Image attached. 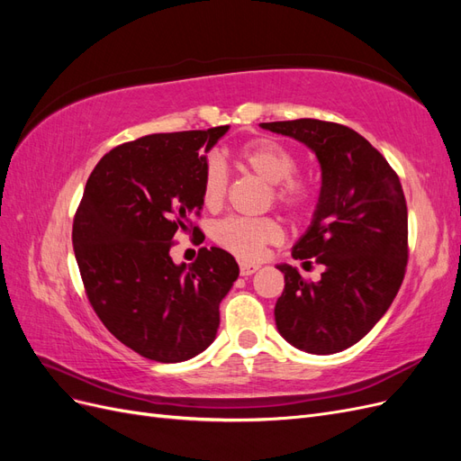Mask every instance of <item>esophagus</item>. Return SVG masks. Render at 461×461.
<instances>
[{"label":"esophagus","instance_id":"esophagus-1","mask_svg":"<svg viewBox=\"0 0 461 461\" xmlns=\"http://www.w3.org/2000/svg\"><path fill=\"white\" fill-rule=\"evenodd\" d=\"M261 267L259 263H249V261H240V275L242 276H249L254 275L258 269Z\"/></svg>","mask_w":461,"mask_h":461}]
</instances>
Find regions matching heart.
<instances>
[{
    "label": "heart",
    "instance_id": "b5f03b06",
    "mask_svg": "<svg viewBox=\"0 0 461 461\" xmlns=\"http://www.w3.org/2000/svg\"><path fill=\"white\" fill-rule=\"evenodd\" d=\"M246 171L269 183V203H276L292 217L308 213L317 192L298 171L296 153L285 144L259 138L248 142L236 156ZM202 202L207 209H219L227 200L229 171L219 159L209 158L202 173ZM213 240L227 252L242 259H258L263 249L283 240L281 222L273 217H227L213 227Z\"/></svg>",
    "mask_w": 461,
    "mask_h": 461
}]
</instances>
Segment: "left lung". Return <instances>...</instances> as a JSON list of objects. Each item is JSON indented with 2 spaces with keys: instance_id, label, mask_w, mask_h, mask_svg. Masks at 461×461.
Instances as JSON below:
<instances>
[{
  "instance_id": "left-lung-1",
  "label": "left lung",
  "mask_w": 461,
  "mask_h": 461,
  "mask_svg": "<svg viewBox=\"0 0 461 461\" xmlns=\"http://www.w3.org/2000/svg\"><path fill=\"white\" fill-rule=\"evenodd\" d=\"M315 151L321 196L312 227L292 258L323 265L321 281L278 265L285 290L275 305L276 329L310 354L354 346L396 298L408 265V205L400 178L383 153L339 122L296 119L261 122Z\"/></svg>"
}]
</instances>
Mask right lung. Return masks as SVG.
Wrapping results in <instances>:
<instances>
[{"label": "right lung", "mask_w": 461, "mask_h": 461, "mask_svg": "<svg viewBox=\"0 0 461 461\" xmlns=\"http://www.w3.org/2000/svg\"><path fill=\"white\" fill-rule=\"evenodd\" d=\"M229 124L148 134L100 159L75 213L73 246L88 302L131 350L161 364L186 361L215 340L219 303L239 278L221 248L175 265L178 230L202 232L203 156Z\"/></svg>", "instance_id": "add662e5"}]
</instances>
